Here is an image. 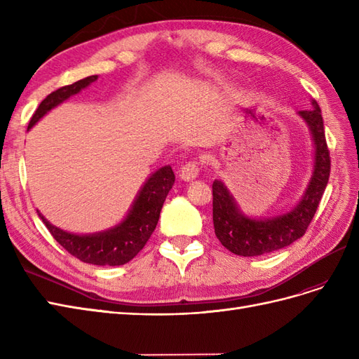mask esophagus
I'll return each instance as SVG.
<instances>
[{"label":"esophagus","mask_w":359,"mask_h":359,"mask_svg":"<svg viewBox=\"0 0 359 359\" xmlns=\"http://www.w3.org/2000/svg\"><path fill=\"white\" fill-rule=\"evenodd\" d=\"M199 175V163L196 160H191L186 163L180 170V178L184 181H193Z\"/></svg>","instance_id":"1"}]
</instances>
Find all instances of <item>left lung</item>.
<instances>
[{
    "mask_svg": "<svg viewBox=\"0 0 359 359\" xmlns=\"http://www.w3.org/2000/svg\"><path fill=\"white\" fill-rule=\"evenodd\" d=\"M313 109L301 111L314 142V170L301 202L292 211L273 219H250L219 180L212 182V222L219 241L238 256H260L285 248L306 233L327 189L331 170L330 149L325 139L323 119L316 100Z\"/></svg>",
    "mask_w": 359,
    "mask_h": 359,
    "instance_id": "obj_1",
    "label": "left lung"
}]
</instances>
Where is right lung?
<instances>
[{"mask_svg": "<svg viewBox=\"0 0 359 359\" xmlns=\"http://www.w3.org/2000/svg\"><path fill=\"white\" fill-rule=\"evenodd\" d=\"M97 81V74L88 76L72 85L61 86L57 91L50 93L43 100L36 112L32 114L28 128L34 126L41 116H45L50 109L67 100L69 97L78 94L90 83ZM175 182V173L170 166H163L151 175L144 187L140 189L136 201L133 202L126 219L109 231L91 233V235H74L50 224L39 211V217L46 224L50 235L55 241L67 250L70 255L78 257L85 264L91 265H124L132 260L142 250L153 235L161 206L165 203L169 190Z\"/></svg>", "mask_w": 359, "mask_h": 359, "instance_id": "1", "label": "right lung"}]
</instances>
